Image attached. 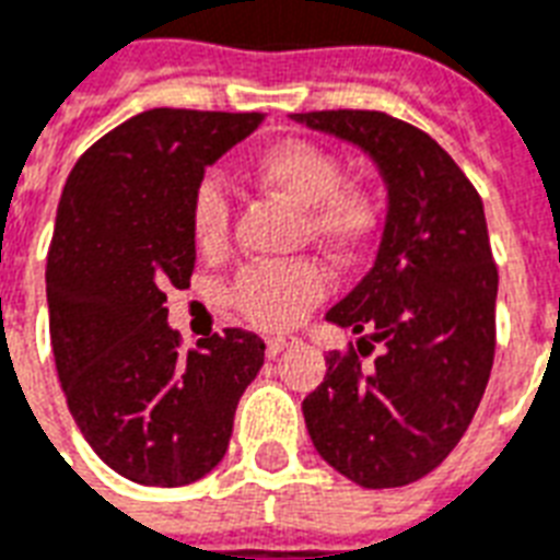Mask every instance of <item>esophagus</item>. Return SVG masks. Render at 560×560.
Here are the masks:
<instances>
[{
	"instance_id": "obj_1",
	"label": "esophagus",
	"mask_w": 560,
	"mask_h": 560,
	"mask_svg": "<svg viewBox=\"0 0 560 560\" xmlns=\"http://www.w3.org/2000/svg\"><path fill=\"white\" fill-rule=\"evenodd\" d=\"M293 343H296L293 337H267V355L270 358L281 355V352H284L288 347H293Z\"/></svg>"
}]
</instances>
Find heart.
Returning <instances> with one entry per match:
<instances>
[{"instance_id":"b5f03b06","label":"heart","mask_w":560,"mask_h":560,"mask_svg":"<svg viewBox=\"0 0 560 560\" xmlns=\"http://www.w3.org/2000/svg\"><path fill=\"white\" fill-rule=\"evenodd\" d=\"M249 176L264 190L302 208L305 234L337 255H355L378 237L384 202L373 185L343 178L335 152L305 138H284L249 161ZM194 241L205 255H220L229 243L232 199L220 178H205L194 194ZM326 296V272L314 261L252 264L232 288L234 308L264 331L296 326L305 311Z\"/></svg>"}]
</instances>
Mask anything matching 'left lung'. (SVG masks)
I'll list each match as a JSON object with an SVG mask.
<instances>
[{"label":"left lung","mask_w":560,"mask_h":560,"mask_svg":"<svg viewBox=\"0 0 560 560\" xmlns=\"http://www.w3.org/2000/svg\"><path fill=\"white\" fill-rule=\"evenodd\" d=\"M293 119L370 152L390 194L375 267L326 314L364 337L328 352L305 425L349 481L402 488L458 446L488 387L499 270L485 205L450 152L405 119L352 108Z\"/></svg>","instance_id":"left-lung-1"}]
</instances>
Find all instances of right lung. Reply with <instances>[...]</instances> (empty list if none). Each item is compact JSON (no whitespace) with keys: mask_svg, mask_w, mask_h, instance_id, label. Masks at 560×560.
<instances>
[{"mask_svg":"<svg viewBox=\"0 0 560 560\" xmlns=\"http://www.w3.org/2000/svg\"><path fill=\"white\" fill-rule=\"evenodd\" d=\"M264 114L152 108L75 161L46 255L49 337L75 425L114 472L182 488L211 472L234 408L264 364L246 328L182 349L166 290L196 261L194 194L205 166Z\"/></svg>","mask_w":560,"mask_h":560,"instance_id":"obj_1","label":"right lung"}]
</instances>
